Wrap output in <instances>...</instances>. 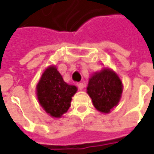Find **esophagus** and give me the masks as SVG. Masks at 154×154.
Listing matches in <instances>:
<instances>
[{
	"label": "esophagus",
	"mask_w": 154,
	"mask_h": 154,
	"mask_svg": "<svg viewBox=\"0 0 154 154\" xmlns=\"http://www.w3.org/2000/svg\"><path fill=\"white\" fill-rule=\"evenodd\" d=\"M77 86H78V88L79 89H84V87H85V85H84V83H78L77 84Z\"/></svg>",
	"instance_id": "1"
}]
</instances>
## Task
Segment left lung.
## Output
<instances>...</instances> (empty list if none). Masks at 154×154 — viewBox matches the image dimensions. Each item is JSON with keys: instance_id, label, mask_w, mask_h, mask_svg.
Masks as SVG:
<instances>
[{"instance_id": "left-lung-1", "label": "left lung", "mask_w": 154, "mask_h": 154, "mask_svg": "<svg viewBox=\"0 0 154 154\" xmlns=\"http://www.w3.org/2000/svg\"><path fill=\"white\" fill-rule=\"evenodd\" d=\"M123 85L114 72L104 69L94 74L89 79L87 93L94 106L102 113H109L120 100Z\"/></svg>"}]
</instances>
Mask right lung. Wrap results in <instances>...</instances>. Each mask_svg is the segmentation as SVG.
I'll return each mask as SVG.
<instances>
[{
  "instance_id": "obj_1",
  "label": "right lung",
  "mask_w": 154,
  "mask_h": 154,
  "mask_svg": "<svg viewBox=\"0 0 154 154\" xmlns=\"http://www.w3.org/2000/svg\"><path fill=\"white\" fill-rule=\"evenodd\" d=\"M36 90L39 102L45 112L52 117L60 118L69 109L77 88L66 84L57 69L51 66L41 76Z\"/></svg>"
}]
</instances>
